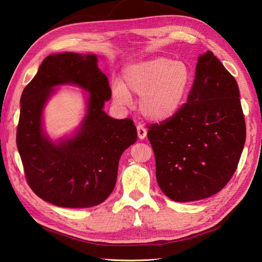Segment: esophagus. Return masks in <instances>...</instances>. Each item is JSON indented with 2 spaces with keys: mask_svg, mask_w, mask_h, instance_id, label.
I'll return each mask as SVG.
<instances>
[{
  "mask_svg": "<svg viewBox=\"0 0 262 262\" xmlns=\"http://www.w3.org/2000/svg\"><path fill=\"white\" fill-rule=\"evenodd\" d=\"M137 131H138V137H139V139L143 140V139H145V138H146L147 130L144 128L143 125H142V124H139V125L137 126Z\"/></svg>",
  "mask_w": 262,
  "mask_h": 262,
  "instance_id": "obj_1",
  "label": "esophagus"
}]
</instances>
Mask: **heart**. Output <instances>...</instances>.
Masks as SVG:
<instances>
[{
	"instance_id": "b5f03b06",
	"label": "heart",
	"mask_w": 262,
	"mask_h": 262,
	"mask_svg": "<svg viewBox=\"0 0 262 262\" xmlns=\"http://www.w3.org/2000/svg\"><path fill=\"white\" fill-rule=\"evenodd\" d=\"M124 85L116 81L113 96L119 105L130 101L129 93L140 96L139 108L148 120L164 121L178 113L192 86L191 69L184 61L156 57L124 70Z\"/></svg>"
}]
</instances>
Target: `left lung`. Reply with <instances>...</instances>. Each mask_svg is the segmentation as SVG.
Masks as SVG:
<instances>
[{
	"mask_svg": "<svg viewBox=\"0 0 262 262\" xmlns=\"http://www.w3.org/2000/svg\"><path fill=\"white\" fill-rule=\"evenodd\" d=\"M162 191L177 202L205 199L231 180L246 140L234 76L211 51L198 58L187 102L176 115L147 125Z\"/></svg>",
	"mask_w": 262,
	"mask_h": 262,
	"instance_id": "1",
	"label": "left lung"
}]
</instances>
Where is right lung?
I'll use <instances>...</instances> for the list:
<instances>
[{
  "label": "right lung",
  "mask_w": 262,
  "mask_h": 262,
  "mask_svg": "<svg viewBox=\"0 0 262 262\" xmlns=\"http://www.w3.org/2000/svg\"><path fill=\"white\" fill-rule=\"evenodd\" d=\"M62 83L81 85L90 97L80 130L54 144L43 132L42 112L53 87ZM110 97L95 54H50L24 89L16 144L27 184L42 200L62 208H91L113 192L119 160L138 133L130 118L117 120L102 110Z\"/></svg>",
  "instance_id": "1"
}]
</instances>
